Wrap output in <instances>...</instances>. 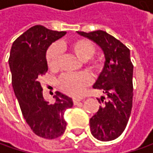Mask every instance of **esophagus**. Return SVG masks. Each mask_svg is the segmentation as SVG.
Returning a JSON list of instances; mask_svg holds the SVG:
<instances>
[{
    "instance_id": "1",
    "label": "esophagus",
    "mask_w": 153,
    "mask_h": 153,
    "mask_svg": "<svg viewBox=\"0 0 153 153\" xmlns=\"http://www.w3.org/2000/svg\"><path fill=\"white\" fill-rule=\"evenodd\" d=\"M73 103L75 105H82V103L81 102V100H78V99H73Z\"/></svg>"
}]
</instances>
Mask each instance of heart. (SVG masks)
Masks as SVG:
<instances>
[{
  "label": "heart",
  "mask_w": 153,
  "mask_h": 153,
  "mask_svg": "<svg viewBox=\"0 0 153 153\" xmlns=\"http://www.w3.org/2000/svg\"><path fill=\"white\" fill-rule=\"evenodd\" d=\"M60 48L73 53L80 60H82L85 68L93 74L100 73L104 69L105 61L101 57L94 56L96 48L91 41L85 38H76L70 43L61 45ZM61 54L56 45H52L47 51L46 61L51 71H59ZM91 83V77L87 73L76 75H63L58 81L59 88L64 93L71 96H80L86 88Z\"/></svg>",
  "instance_id": "heart-1"
}]
</instances>
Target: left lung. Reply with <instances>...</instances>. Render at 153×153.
Listing matches in <instances>:
<instances>
[{"label": "left lung", "mask_w": 153, "mask_h": 153, "mask_svg": "<svg viewBox=\"0 0 153 153\" xmlns=\"http://www.w3.org/2000/svg\"><path fill=\"white\" fill-rule=\"evenodd\" d=\"M77 33L94 41L102 48L105 62L94 88L105 96L89 121L91 134L101 141L119 137L126 128L133 105V65L130 51L119 40L103 30Z\"/></svg>", "instance_id": "1"}]
</instances>
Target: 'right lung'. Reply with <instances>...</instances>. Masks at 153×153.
<instances>
[{"label":"right lung","mask_w":153,"mask_h":153,"mask_svg":"<svg viewBox=\"0 0 153 153\" xmlns=\"http://www.w3.org/2000/svg\"><path fill=\"white\" fill-rule=\"evenodd\" d=\"M65 34L35 25L15 40L10 52L12 83L22 114L33 132L44 139L58 138L64 134L65 111L73 105L71 98L58 91L53 104L46 101L39 82L48 71L47 49Z\"/></svg>","instance_id":"right-lung-1"}]
</instances>
